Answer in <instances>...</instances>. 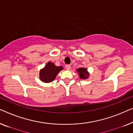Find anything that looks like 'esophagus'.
<instances>
[{
    "mask_svg": "<svg viewBox=\"0 0 133 133\" xmlns=\"http://www.w3.org/2000/svg\"><path fill=\"white\" fill-rule=\"evenodd\" d=\"M66 68L67 70H69V69H70V65H69V64H68V65H66Z\"/></svg>",
    "mask_w": 133,
    "mask_h": 133,
    "instance_id": "esophagus-1",
    "label": "esophagus"
}]
</instances>
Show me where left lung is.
<instances>
[{"label": "left lung", "instance_id": "left-lung-1", "mask_svg": "<svg viewBox=\"0 0 133 133\" xmlns=\"http://www.w3.org/2000/svg\"><path fill=\"white\" fill-rule=\"evenodd\" d=\"M76 70H77V72L78 73V74H79V78H81V79H87V78H88V77L89 76V72H87V69L86 68L81 67V68L76 69Z\"/></svg>", "mask_w": 133, "mask_h": 133}]
</instances>
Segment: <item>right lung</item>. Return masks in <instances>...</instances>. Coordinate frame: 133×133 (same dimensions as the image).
<instances>
[{
	"mask_svg": "<svg viewBox=\"0 0 133 133\" xmlns=\"http://www.w3.org/2000/svg\"><path fill=\"white\" fill-rule=\"evenodd\" d=\"M63 69V67L56 66L53 63L48 62L46 66L40 71V80L44 83H50L55 79L56 76Z\"/></svg>",
	"mask_w": 133,
	"mask_h": 133,
	"instance_id": "1",
	"label": "right lung"
}]
</instances>
